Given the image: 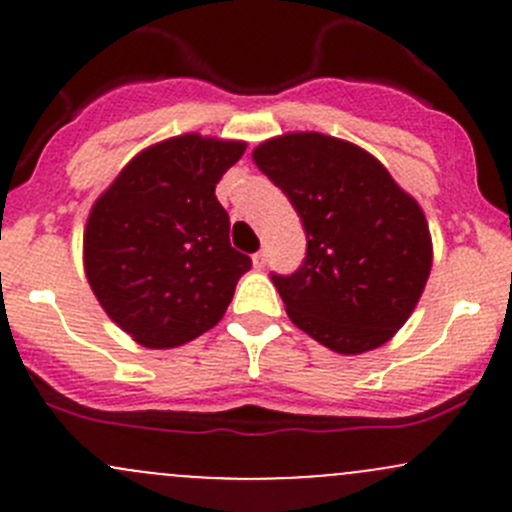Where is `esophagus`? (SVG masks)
Masks as SVG:
<instances>
[{
  "instance_id": "34e87169",
  "label": "esophagus",
  "mask_w": 512,
  "mask_h": 512,
  "mask_svg": "<svg viewBox=\"0 0 512 512\" xmlns=\"http://www.w3.org/2000/svg\"><path fill=\"white\" fill-rule=\"evenodd\" d=\"M252 265H255V270H265V265H267L265 252H257V255H252Z\"/></svg>"
}]
</instances>
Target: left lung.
<instances>
[{
	"mask_svg": "<svg viewBox=\"0 0 512 512\" xmlns=\"http://www.w3.org/2000/svg\"><path fill=\"white\" fill-rule=\"evenodd\" d=\"M307 232L294 275H275L294 327L337 354L379 349L414 314L433 265L426 215L379 158L317 131L252 151Z\"/></svg>",
	"mask_w": 512,
	"mask_h": 512,
	"instance_id": "left-lung-1",
	"label": "left lung"
}]
</instances>
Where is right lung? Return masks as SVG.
I'll use <instances>...</instances> for the list:
<instances>
[{"label": "right lung", "instance_id": "add662e5", "mask_svg": "<svg viewBox=\"0 0 512 512\" xmlns=\"http://www.w3.org/2000/svg\"><path fill=\"white\" fill-rule=\"evenodd\" d=\"M245 141L183 133L143 148L91 205L84 272L133 342L175 349L223 319L252 260L230 245L215 185Z\"/></svg>", "mask_w": 512, "mask_h": 512}]
</instances>
